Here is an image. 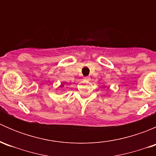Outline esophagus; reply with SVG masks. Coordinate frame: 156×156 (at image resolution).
<instances>
[{
    "label": "esophagus",
    "instance_id": "obj_1",
    "mask_svg": "<svg viewBox=\"0 0 156 156\" xmlns=\"http://www.w3.org/2000/svg\"><path fill=\"white\" fill-rule=\"evenodd\" d=\"M84 79L85 80V81H90V76H87V77H84Z\"/></svg>",
    "mask_w": 156,
    "mask_h": 156
}]
</instances>
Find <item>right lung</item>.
I'll list each match as a JSON object with an SVG mask.
<instances>
[{
    "instance_id": "1",
    "label": "right lung",
    "mask_w": 156,
    "mask_h": 156,
    "mask_svg": "<svg viewBox=\"0 0 156 156\" xmlns=\"http://www.w3.org/2000/svg\"><path fill=\"white\" fill-rule=\"evenodd\" d=\"M62 86H63V85H62Z\"/></svg>"
}]
</instances>
